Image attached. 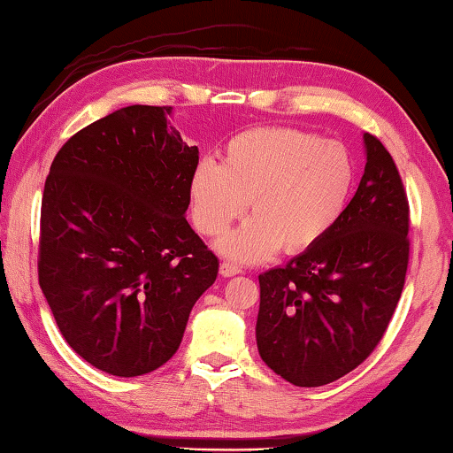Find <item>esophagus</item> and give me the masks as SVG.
Returning <instances> with one entry per match:
<instances>
[{
    "instance_id": "esophagus-1",
    "label": "esophagus",
    "mask_w": 453,
    "mask_h": 453,
    "mask_svg": "<svg viewBox=\"0 0 453 453\" xmlns=\"http://www.w3.org/2000/svg\"><path fill=\"white\" fill-rule=\"evenodd\" d=\"M219 273L224 275V278H232V275L242 273V267H237L235 264H229V262H221L219 264Z\"/></svg>"
}]
</instances>
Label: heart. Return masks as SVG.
Instances as JSON below:
<instances>
[{"label": "heart", "instance_id": "1", "mask_svg": "<svg viewBox=\"0 0 453 453\" xmlns=\"http://www.w3.org/2000/svg\"><path fill=\"white\" fill-rule=\"evenodd\" d=\"M354 181L356 167L342 143L294 127H254L227 143L224 164H197L194 221L202 234L218 235L251 199L254 216L221 237V254L243 264L262 262L281 245L296 254L340 221Z\"/></svg>", "mask_w": 453, "mask_h": 453}]
</instances>
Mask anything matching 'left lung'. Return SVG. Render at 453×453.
<instances>
[{
  "instance_id": "obj_1",
  "label": "left lung",
  "mask_w": 453,
  "mask_h": 453,
  "mask_svg": "<svg viewBox=\"0 0 453 453\" xmlns=\"http://www.w3.org/2000/svg\"><path fill=\"white\" fill-rule=\"evenodd\" d=\"M365 170L329 232L259 275L256 342L267 367L300 388L343 378L372 354L400 302L410 205L383 143L364 134Z\"/></svg>"
}]
</instances>
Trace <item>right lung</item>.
<instances>
[{"label":"right lung","instance_id":"1","mask_svg":"<svg viewBox=\"0 0 453 453\" xmlns=\"http://www.w3.org/2000/svg\"><path fill=\"white\" fill-rule=\"evenodd\" d=\"M172 107L127 105L64 143L42 197L40 286L61 335L105 373L135 378L178 351L218 257L186 219L197 145Z\"/></svg>","mask_w":453,"mask_h":453}]
</instances>
